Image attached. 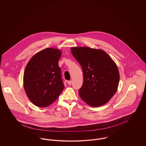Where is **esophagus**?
Segmentation results:
<instances>
[{
	"label": "esophagus",
	"instance_id": "obj_1",
	"mask_svg": "<svg viewBox=\"0 0 146 146\" xmlns=\"http://www.w3.org/2000/svg\"><path fill=\"white\" fill-rule=\"evenodd\" d=\"M67 83H68V85H70L72 84V81H68Z\"/></svg>",
	"mask_w": 146,
	"mask_h": 146
}]
</instances>
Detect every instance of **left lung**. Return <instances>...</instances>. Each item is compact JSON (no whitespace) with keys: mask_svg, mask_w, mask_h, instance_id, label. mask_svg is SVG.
<instances>
[{"mask_svg":"<svg viewBox=\"0 0 146 146\" xmlns=\"http://www.w3.org/2000/svg\"><path fill=\"white\" fill-rule=\"evenodd\" d=\"M70 50L83 72L79 96L93 107L106 104L118 89L120 75L116 63L102 49L76 46Z\"/></svg>","mask_w":146,"mask_h":146,"instance_id":"8db88e82","label":"left lung"}]
</instances>
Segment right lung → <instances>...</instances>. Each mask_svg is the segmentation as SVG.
<instances>
[{
    "label": "right lung",
    "mask_w": 146,
    "mask_h": 146,
    "mask_svg": "<svg viewBox=\"0 0 146 146\" xmlns=\"http://www.w3.org/2000/svg\"><path fill=\"white\" fill-rule=\"evenodd\" d=\"M62 51L48 48L37 52L27 63L23 86L29 100L39 107L53 104L64 88L58 61Z\"/></svg>",
    "instance_id": "obj_1"
}]
</instances>
